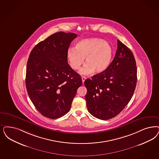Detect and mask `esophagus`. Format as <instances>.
I'll return each mask as SVG.
<instances>
[{"label": "esophagus", "instance_id": "esophagus-1", "mask_svg": "<svg viewBox=\"0 0 159 159\" xmlns=\"http://www.w3.org/2000/svg\"><path fill=\"white\" fill-rule=\"evenodd\" d=\"M82 82L83 83H84V82L85 81V80L86 79V77H85L84 76H82Z\"/></svg>", "mask_w": 159, "mask_h": 159}]
</instances>
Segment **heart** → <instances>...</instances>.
<instances>
[{
  "mask_svg": "<svg viewBox=\"0 0 159 159\" xmlns=\"http://www.w3.org/2000/svg\"><path fill=\"white\" fill-rule=\"evenodd\" d=\"M113 50L103 40L98 38L84 39L78 42L76 49L70 48L67 53L69 65L73 70H79L84 59L85 65L80 70L82 75L104 72L112 60Z\"/></svg>",
  "mask_w": 159,
  "mask_h": 159,
  "instance_id": "heart-1",
  "label": "heart"
}]
</instances>
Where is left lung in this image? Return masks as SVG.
I'll return each instance as SVG.
<instances>
[{"label":"left lung","instance_id":"1","mask_svg":"<svg viewBox=\"0 0 159 159\" xmlns=\"http://www.w3.org/2000/svg\"><path fill=\"white\" fill-rule=\"evenodd\" d=\"M137 83V66L131 50L117 40L115 56L108 68L84 84L89 112L103 120L119 115L133 95Z\"/></svg>","mask_w":159,"mask_h":159}]
</instances>
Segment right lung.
Listing matches in <instances>:
<instances>
[{
  "label": "right lung",
  "mask_w": 159,
  "mask_h": 159,
  "mask_svg": "<svg viewBox=\"0 0 159 159\" xmlns=\"http://www.w3.org/2000/svg\"><path fill=\"white\" fill-rule=\"evenodd\" d=\"M77 36L54 33L36 44L29 55L27 92L36 109L48 118L57 119L68 113L77 89L82 84V77L67 63L69 47Z\"/></svg>",
  "instance_id": "add662e5"
}]
</instances>
